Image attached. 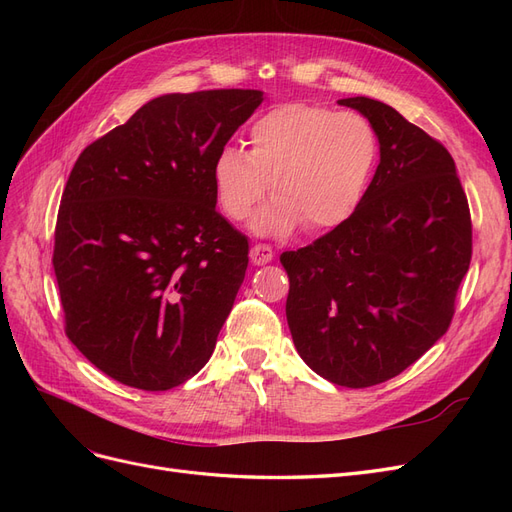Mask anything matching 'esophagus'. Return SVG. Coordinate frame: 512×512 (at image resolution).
Masks as SVG:
<instances>
[{
  "label": "esophagus",
  "mask_w": 512,
  "mask_h": 512,
  "mask_svg": "<svg viewBox=\"0 0 512 512\" xmlns=\"http://www.w3.org/2000/svg\"><path fill=\"white\" fill-rule=\"evenodd\" d=\"M250 258H252V265L256 267H262L267 265V262L273 260V250L269 245H262V243H256L252 250H250Z\"/></svg>",
  "instance_id": "34e87169"
}]
</instances>
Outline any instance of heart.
<instances>
[{"mask_svg":"<svg viewBox=\"0 0 512 512\" xmlns=\"http://www.w3.org/2000/svg\"><path fill=\"white\" fill-rule=\"evenodd\" d=\"M378 160V136L359 113L292 102L273 108L250 128V151L224 147L213 162L220 207L230 220L256 213V235H290L305 224L324 232L359 209Z\"/></svg>","mask_w":512,"mask_h":512,"instance_id":"obj_1","label":"heart"}]
</instances>
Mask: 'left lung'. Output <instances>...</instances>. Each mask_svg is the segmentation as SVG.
I'll return each mask as SVG.
<instances>
[{
	"instance_id": "obj_1",
	"label": "left lung",
	"mask_w": 512,
	"mask_h": 512,
	"mask_svg": "<svg viewBox=\"0 0 512 512\" xmlns=\"http://www.w3.org/2000/svg\"><path fill=\"white\" fill-rule=\"evenodd\" d=\"M339 104L374 126L376 175L352 218L280 260L301 359L324 380L365 389L401 374L446 333L470 269L472 222L438 141L384 102Z\"/></svg>"
}]
</instances>
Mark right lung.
I'll list each match as a JSON object with an SVG mask.
<instances>
[{
  "instance_id": "right-lung-1",
  "label": "right lung",
  "mask_w": 512,
  "mask_h": 512,
  "mask_svg": "<svg viewBox=\"0 0 512 512\" xmlns=\"http://www.w3.org/2000/svg\"><path fill=\"white\" fill-rule=\"evenodd\" d=\"M262 100L153 98L76 160L53 267L68 339L117 382L168 391L211 359L250 252L215 211L213 162Z\"/></svg>"
}]
</instances>
